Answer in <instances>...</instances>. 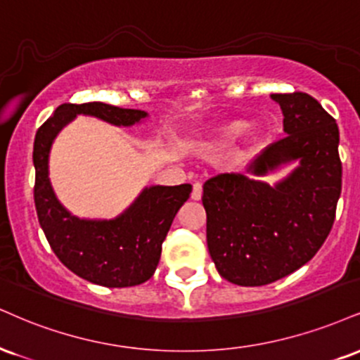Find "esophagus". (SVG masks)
<instances>
[{
    "label": "esophagus",
    "mask_w": 360,
    "mask_h": 360,
    "mask_svg": "<svg viewBox=\"0 0 360 360\" xmlns=\"http://www.w3.org/2000/svg\"><path fill=\"white\" fill-rule=\"evenodd\" d=\"M202 196V186L199 183H194L193 184V193H191V199L193 201H199Z\"/></svg>",
    "instance_id": "esophagus-1"
}]
</instances>
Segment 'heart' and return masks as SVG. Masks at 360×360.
<instances>
[{
    "label": "heart",
    "instance_id": "obj_1",
    "mask_svg": "<svg viewBox=\"0 0 360 360\" xmlns=\"http://www.w3.org/2000/svg\"><path fill=\"white\" fill-rule=\"evenodd\" d=\"M248 127V120H229V122H224L221 125H218V127H214L206 137L194 141L191 144V149L198 154H207L214 153V150L226 149V147L231 146Z\"/></svg>",
    "mask_w": 360,
    "mask_h": 360
}]
</instances>
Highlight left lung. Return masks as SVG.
<instances>
[{
	"instance_id": "1",
	"label": "left lung",
	"mask_w": 360,
	"mask_h": 360,
	"mask_svg": "<svg viewBox=\"0 0 360 360\" xmlns=\"http://www.w3.org/2000/svg\"><path fill=\"white\" fill-rule=\"evenodd\" d=\"M287 137L202 186L207 250L223 278L262 287L309 263L327 240L342 189L339 127L310 95L274 94ZM283 180L262 177L288 163Z\"/></svg>"
}]
</instances>
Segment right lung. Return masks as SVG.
<instances>
[{
  "mask_svg": "<svg viewBox=\"0 0 360 360\" xmlns=\"http://www.w3.org/2000/svg\"><path fill=\"white\" fill-rule=\"evenodd\" d=\"M77 115H90L117 127L141 124L149 114L103 102L63 103L38 129L33 144L34 206L46 240L68 270L109 288L134 287L154 275L172 219L188 201L191 184L149 186L127 210L112 219L72 214L50 183V150L60 131Z\"/></svg>",
  "mask_w": 360,
  "mask_h": 360,
  "instance_id": "right-lung-1",
  "label": "right lung"
}]
</instances>
